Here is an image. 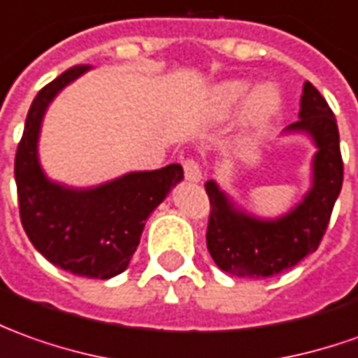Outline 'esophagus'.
Instances as JSON below:
<instances>
[{"instance_id":"1","label":"esophagus","mask_w":358,"mask_h":358,"mask_svg":"<svg viewBox=\"0 0 358 358\" xmlns=\"http://www.w3.org/2000/svg\"><path fill=\"white\" fill-rule=\"evenodd\" d=\"M184 176L189 182H201L203 178V172H201V166L196 159H186L184 160Z\"/></svg>"}]
</instances>
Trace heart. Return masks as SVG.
Segmentation results:
<instances>
[{
	"instance_id": "heart-1",
	"label": "heart",
	"mask_w": 358,
	"mask_h": 358,
	"mask_svg": "<svg viewBox=\"0 0 358 358\" xmlns=\"http://www.w3.org/2000/svg\"><path fill=\"white\" fill-rule=\"evenodd\" d=\"M250 90V84L247 80H229L223 82L211 92L210 109L211 113L217 119H223L231 115L235 109L239 108V103L247 97ZM282 96L278 87L274 84H261L252 90V94L247 99V108H245V117L247 123L252 127H261L268 119L276 115V111L280 109Z\"/></svg>"
}]
</instances>
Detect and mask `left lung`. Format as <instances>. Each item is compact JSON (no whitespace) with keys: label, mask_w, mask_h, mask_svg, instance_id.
Here are the masks:
<instances>
[{"label":"left lung","mask_w":358,"mask_h":358,"mask_svg":"<svg viewBox=\"0 0 358 358\" xmlns=\"http://www.w3.org/2000/svg\"><path fill=\"white\" fill-rule=\"evenodd\" d=\"M286 133H308L317 152L312 162V188L300 203L276 220H261L237 210L229 196L210 180L208 250L221 271L233 276L268 278L296 266L320 247L341 192L343 160L339 129L327 101L306 82L300 99V119Z\"/></svg>","instance_id":"obj_1"}]
</instances>
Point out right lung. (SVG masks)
<instances>
[{"label": "right lung", "instance_id": "right-lung-1", "mask_svg": "<svg viewBox=\"0 0 358 358\" xmlns=\"http://www.w3.org/2000/svg\"><path fill=\"white\" fill-rule=\"evenodd\" d=\"M90 66H72L46 84L31 103L15 155L19 213L35 249L62 271L108 280L129 266L148 215L184 178L180 164L129 172L96 188H68L46 178L38 133L48 103Z\"/></svg>", "mask_w": 358, "mask_h": 358}]
</instances>
